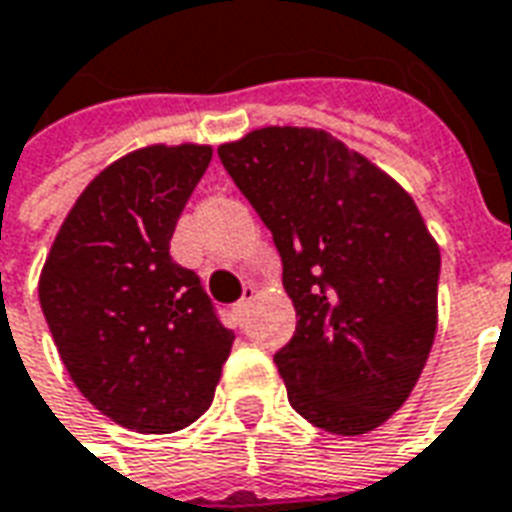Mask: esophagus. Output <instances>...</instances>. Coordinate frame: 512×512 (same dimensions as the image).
I'll list each match as a JSON object with an SVG mask.
<instances>
[{"label": "esophagus", "mask_w": 512, "mask_h": 512, "mask_svg": "<svg viewBox=\"0 0 512 512\" xmlns=\"http://www.w3.org/2000/svg\"><path fill=\"white\" fill-rule=\"evenodd\" d=\"M253 300H256V286H251V283H248V286L242 289L240 300L234 302V313H237V316H242V313L248 311V305H251Z\"/></svg>", "instance_id": "obj_1"}]
</instances>
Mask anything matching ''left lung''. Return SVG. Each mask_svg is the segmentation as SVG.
I'll return each mask as SVG.
<instances>
[{"label": "left lung", "mask_w": 512, "mask_h": 512, "mask_svg": "<svg viewBox=\"0 0 512 512\" xmlns=\"http://www.w3.org/2000/svg\"><path fill=\"white\" fill-rule=\"evenodd\" d=\"M218 158L281 253L297 311L275 352L289 404L330 434L374 431L436 333L442 261L412 196L324 130H253Z\"/></svg>", "instance_id": "1"}]
</instances>
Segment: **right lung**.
Instances as JSON below:
<instances>
[{"mask_svg":"<svg viewBox=\"0 0 512 512\" xmlns=\"http://www.w3.org/2000/svg\"><path fill=\"white\" fill-rule=\"evenodd\" d=\"M210 160V147L182 144L111 163L78 196L40 275V308L70 379L138 434L199 420L234 343L199 275L169 253Z\"/></svg>","mask_w":512,"mask_h":512,"instance_id":"right-lung-1","label":"right lung"}]
</instances>
